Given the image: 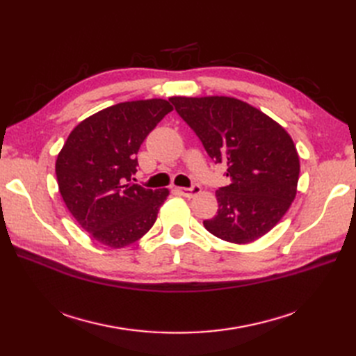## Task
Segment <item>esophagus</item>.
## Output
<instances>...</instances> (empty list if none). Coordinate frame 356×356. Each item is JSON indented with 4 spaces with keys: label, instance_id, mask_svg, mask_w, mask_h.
I'll use <instances>...</instances> for the list:
<instances>
[{
    "label": "esophagus",
    "instance_id": "obj_1",
    "mask_svg": "<svg viewBox=\"0 0 356 356\" xmlns=\"http://www.w3.org/2000/svg\"><path fill=\"white\" fill-rule=\"evenodd\" d=\"M178 191H179L181 195L184 196V197L191 199V197H195L196 195H199V193H200V186L195 184V186L190 187V188H178Z\"/></svg>",
    "mask_w": 356,
    "mask_h": 356
}]
</instances>
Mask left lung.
Listing matches in <instances>:
<instances>
[{
    "label": "left lung",
    "mask_w": 356,
    "mask_h": 356,
    "mask_svg": "<svg viewBox=\"0 0 356 356\" xmlns=\"http://www.w3.org/2000/svg\"><path fill=\"white\" fill-rule=\"evenodd\" d=\"M199 136L230 184L215 193L217 215L203 225L217 238L250 243L270 232L297 195L300 160L285 129L255 106L229 96L169 99Z\"/></svg>",
    "instance_id": "left-lung-1"
}]
</instances>
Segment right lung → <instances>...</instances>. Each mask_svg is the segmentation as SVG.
<instances>
[{
    "instance_id": "right-lung-1",
    "label": "right lung",
    "mask_w": 356,
    "mask_h": 356,
    "mask_svg": "<svg viewBox=\"0 0 356 356\" xmlns=\"http://www.w3.org/2000/svg\"><path fill=\"white\" fill-rule=\"evenodd\" d=\"M174 110L166 99L108 106L74 127L56 159L68 211L95 241L123 248L153 227L169 190L134 182L136 154L147 135Z\"/></svg>"
}]
</instances>
